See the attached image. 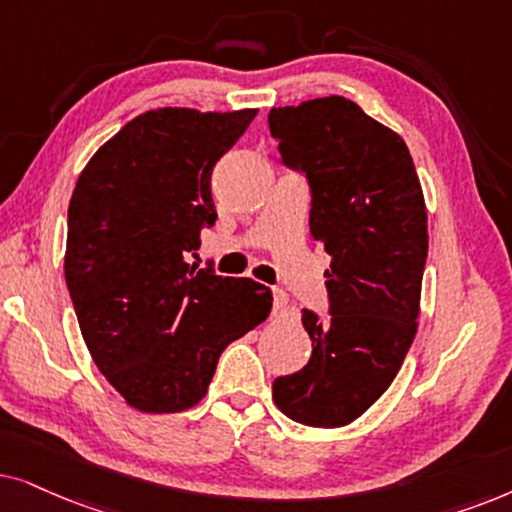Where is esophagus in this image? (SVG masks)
<instances>
[{"label": "esophagus", "mask_w": 512, "mask_h": 512, "mask_svg": "<svg viewBox=\"0 0 512 512\" xmlns=\"http://www.w3.org/2000/svg\"><path fill=\"white\" fill-rule=\"evenodd\" d=\"M288 304H290L288 292H285V290H274V313H276V316H281V313L288 309Z\"/></svg>", "instance_id": "1"}]
</instances>
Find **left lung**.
<instances>
[{"instance_id": "1", "label": "left lung", "mask_w": 512, "mask_h": 512, "mask_svg": "<svg viewBox=\"0 0 512 512\" xmlns=\"http://www.w3.org/2000/svg\"><path fill=\"white\" fill-rule=\"evenodd\" d=\"M269 131L309 180L311 236L332 257L330 318L302 309L311 360L274 381V403L304 426H346L391 386L417 335L424 192L405 140L342 95L274 107Z\"/></svg>"}]
</instances>
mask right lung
Instances as JSON below:
<instances>
[{
  "label": "right lung",
  "instance_id": "obj_1",
  "mask_svg": "<svg viewBox=\"0 0 512 512\" xmlns=\"http://www.w3.org/2000/svg\"><path fill=\"white\" fill-rule=\"evenodd\" d=\"M257 109L140 114L81 170L65 281L98 370L135 410L182 412L222 351L267 320L271 290L187 260L217 220L210 175Z\"/></svg>",
  "mask_w": 512,
  "mask_h": 512
}]
</instances>
